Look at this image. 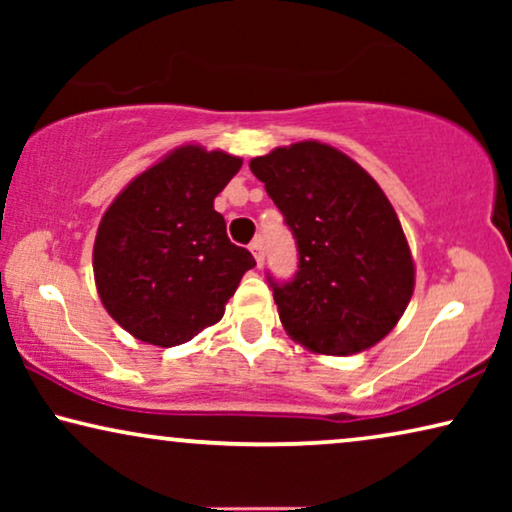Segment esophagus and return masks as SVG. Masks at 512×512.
<instances>
[{
    "instance_id": "esophagus-1",
    "label": "esophagus",
    "mask_w": 512,
    "mask_h": 512,
    "mask_svg": "<svg viewBox=\"0 0 512 512\" xmlns=\"http://www.w3.org/2000/svg\"><path fill=\"white\" fill-rule=\"evenodd\" d=\"M249 251L251 254H254V258H256V265L258 268H261L263 265V261H265V251H263V242L261 240H254L249 244Z\"/></svg>"
}]
</instances>
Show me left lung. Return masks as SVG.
Masks as SVG:
<instances>
[{"label": "left lung", "instance_id": "obj_1", "mask_svg": "<svg viewBox=\"0 0 512 512\" xmlns=\"http://www.w3.org/2000/svg\"><path fill=\"white\" fill-rule=\"evenodd\" d=\"M298 244L291 282L270 279L286 333L317 354L373 347L403 317L415 263L377 181L333 146L298 142L249 163Z\"/></svg>", "mask_w": 512, "mask_h": 512}]
</instances>
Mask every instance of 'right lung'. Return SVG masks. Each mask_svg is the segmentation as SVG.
<instances>
[{
    "label": "right lung",
    "mask_w": 512,
    "mask_h": 512,
    "mask_svg": "<svg viewBox=\"0 0 512 512\" xmlns=\"http://www.w3.org/2000/svg\"><path fill=\"white\" fill-rule=\"evenodd\" d=\"M242 158L186 144L118 193L104 212L93 272L104 310L137 340L174 347L216 324L256 265L228 240L214 198Z\"/></svg>",
    "instance_id": "right-lung-1"
}]
</instances>
